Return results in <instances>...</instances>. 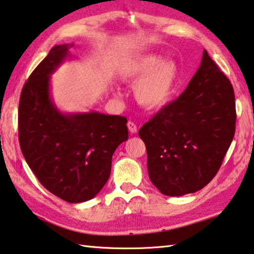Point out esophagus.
Wrapping results in <instances>:
<instances>
[{
  "mask_svg": "<svg viewBox=\"0 0 254 254\" xmlns=\"http://www.w3.org/2000/svg\"><path fill=\"white\" fill-rule=\"evenodd\" d=\"M127 127H128V129H129V131L131 132V134H136V132H137V126H136L135 123L128 122L127 123Z\"/></svg>",
  "mask_w": 254,
  "mask_h": 254,
  "instance_id": "esophagus-1",
  "label": "esophagus"
}]
</instances>
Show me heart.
Returning <instances> with one entry per match:
<instances>
[{
	"instance_id": "b5f03b06",
	"label": "heart",
	"mask_w": 254,
	"mask_h": 254,
	"mask_svg": "<svg viewBox=\"0 0 254 254\" xmlns=\"http://www.w3.org/2000/svg\"><path fill=\"white\" fill-rule=\"evenodd\" d=\"M126 80L136 82V99L149 108L162 107L169 101L178 76V66L172 61H161L155 54L137 60L126 69Z\"/></svg>"
}]
</instances>
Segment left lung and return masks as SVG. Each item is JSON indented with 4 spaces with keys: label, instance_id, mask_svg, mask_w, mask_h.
<instances>
[{
    "label": "left lung",
    "instance_id": "obj_1",
    "mask_svg": "<svg viewBox=\"0 0 254 254\" xmlns=\"http://www.w3.org/2000/svg\"><path fill=\"white\" fill-rule=\"evenodd\" d=\"M235 122L231 82L203 51L187 89L138 131L146 146L152 184L172 197L202 189L221 168Z\"/></svg>",
    "mask_w": 254,
    "mask_h": 254
}]
</instances>
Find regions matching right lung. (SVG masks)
Masks as SVG:
<instances>
[{
    "mask_svg": "<svg viewBox=\"0 0 254 254\" xmlns=\"http://www.w3.org/2000/svg\"><path fill=\"white\" fill-rule=\"evenodd\" d=\"M73 45L53 47L24 83L19 143L29 168L49 192L72 203L90 200L110 177L112 155L128 139L127 118L99 112L64 115L49 94L52 73Z\"/></svg>",
    "mask_w": 254,
    "mask_h": 254,
    "instance_id": "right-lung-1",
    "label": "right lung"
}]
</instances>
